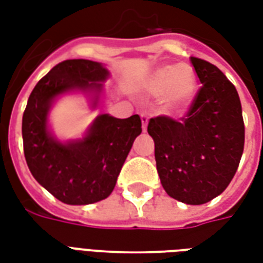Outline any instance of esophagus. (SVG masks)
Instances as JSON below:
<instances>
[{
	"label": "esophagus",
	"instance_id": "obj_1",
	"mask_svg": "<svg viewBox=\"0 0 263 263\" xmlns=\"http://www.w3.org/2000/svg\"><path fill=\"white\" fill-rule=\"evenodd\" d=\"M141 121H142V129H143V131H146V126H148L149 117L146 114H141Z\"/></svg>",
	"mask_w": 263,
	"mask_h": 263
}]
</instances>
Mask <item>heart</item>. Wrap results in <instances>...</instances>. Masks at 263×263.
I'll use <instances>...</instances> for the list:
<instances>
[{
	"instance_id": "b5f03b06",
	"label": "heart",
	"mask_w": 263,
	"mask_h": 263,
	"mask_svg": "<svg viewBox=\"0 0 263 263\" xmlns=\"http://www.w3.org/2000/svg\"><path fill=\"white\" fill-rule=\"evenodd\" d=\"M145 87L154 97L163 96V105L167 111H182L193 101L197 79L189 65H167L155 70Z\"/></svg>"
}]
</instances>
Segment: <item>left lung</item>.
Wrapping results in <instances>:
<instances>
[{
    "label": "left lung",
    "instance_id": "8db88e82",
    "mask_svg": "<svg viewBox=\"0 0 263 263\" xmlns=\"http://www.w3.org/2000/svg\"><path fill=\"white\" fill-rule=\"evenodd\" d=\"M201 87L186 115L151 118L160 183L171 197L204 204L227 189L243 152L245 126L237 88L217 66L190 58Z\"/></svg>",
    "mask_w": 263,
    "mask_h": 263
}]
</instances>
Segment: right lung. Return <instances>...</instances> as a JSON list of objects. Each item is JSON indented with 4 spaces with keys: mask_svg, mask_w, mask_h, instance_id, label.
<instances>
[{
    "mask_svg": "<svg viewBox=\"0 0 263 263\" xmlns=\"http://www.w3.org/2000/svg\"><path fill=\"white\" fill-rule=\"evenodd\" d=\"M108 70L84 59L65 60L37 81L22 117L26 163L39 184L62 203H97L114 190L121 167L135 138L142 132L139 115L97 117L80 141L60 143L48 131V112L54 98L71 90L100 91Z\"/></svg>",
    "mask_w": 263,
    "mask_h": 263,
    "instance_id": "add662e5",
    "label": "right lung"
}]
</instances>
